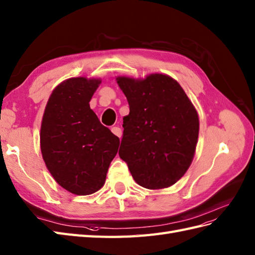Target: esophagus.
<instances>
[{
	"label": "esophagus",
	"instance_id": "esophagus-1",
	"mask_svg": "<svg viewBox=\"0 0 255 255\" xmlns=\"http://www.w3.org/2000/svg\"><path fill=\"white\" fill-rule=\"evenodd\" d=\"M111 132H113L116 136H118V137H119V138H121V136H122V129H121L120 128H118V127L111 128Z\"/></svg>",
	"mask_w": 255,
	"mask_h": 255
}]
</instances>
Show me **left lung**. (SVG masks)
<instances>
[{
  "instance_id": "left-lung-1",
  "label": "left lung",
  "mask_w": 255,
  "mask_h": 255,
  "mask_svg": "<svg viewBox=\"0 0 255 255\" xmlns=\"http://www.w3.org/2000/svg\"><path fill=\"white\" fill-rule=\"evenodd\" d=\"M129 114L123 118L119 149L135 182L148 189L170 187L194 159L199 118L177 81L152 73L136 80L118 77Z\"/></svg>"
}]
</instances>
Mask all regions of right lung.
<instances>
[{
    "label": "right lung",
    "mask_w": 255,
    "mask_h": 255,
    "mask_svg": "<svg viewBox=\"0 0 255 255\" xmlns=\"http://www.w3.org/2000/svg\"><path fill=\"white\" fill-rule=\"evenodd\" d=\"M101 79L71 78L57 85L43 115L40 142L47 170L61 187L85 196L101 189L120 139L104 127L90 101Z\"/></svg>",
    "instance_id": "add662e5"
}]
</instances>
